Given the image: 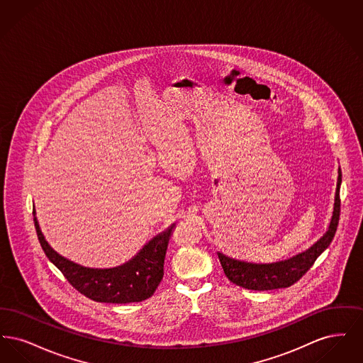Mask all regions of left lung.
<instances>
[{
	"label": "left lung",
	"instance_id": "1",
	"mask_svg": "<svg viewBox=\"0 0 363 363\" xmlns=\"http://www.w3.org/2000/svg\"><path fill=\"white\" fill-rule=\"evenodd\" d=\"M337 185L335 193V204L328 231L315 242L306 252H302L291 259L277 261L272 264H253L240 259H230L222 253H218L225 277L234 284L256 291L275 290L290 287L303 277L317 257L327 249L333 240L340 218V185H342V170L339 167Z\"/></svg>",
	"mask_w": 363,
	"mask_h": 363
}]
</instances>
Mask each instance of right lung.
Wrapping results in <instances>:
<instances>
[{"instance_id":"add662e5","label":"right lung","mask_w":363,"mask_h":363,"mask_svg":"<svg viewBox=\"0 0 363 363\" xmlns=\"http://www.w3.org/2000/svg\"><path fill=\"white\" fill-rule=\"evenodd\" d=\"M34 213L35 228L48 259L62 272L70 284L86 298L106 303L141 302L155 293L163 279V265L174 225L152 238L123 265L107 269L86 268L60 256L45 240Z\"/></svg>"}]
</instances>
